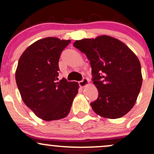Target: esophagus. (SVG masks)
Here are the masks:
<instances>
[{
    "instance_id": "1",
    "label": "esophagus",
    "mask_w": 154,
    "mask_h": 154,
    "mask_svg": "<svg viewBox=\"0 0 154 154\" xmlns=\"http://www.w3.org/2000/svg\"><path fill=\"white\" fill-rule=\"evenodd\" d=\"M88 84V79L87 78H83L82 81L79 82V85L80 87H85Z\"/></svg>"
}]
</instances>
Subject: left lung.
Returning a JSON list of instances; mask_svg holds the SVG:
<instances>
[{
    "mask_svg": "<svg viewBox=\"0 0 154 154\" xmlns=\"http://www.w3.org/2000/svg\"><path fill=\"white\" fill-rule=\"evenodd\" d=\"M74 47L90 60L98 97L91 103L102 117L119 118L136 102L142 84L139 60L124 42L109 36L76 40Z\"/></svg>",
    "mask_w": 154,
    "mask_h": 154,
    "instance_id": "1",
    "label": "left lung"
}]
</instances>
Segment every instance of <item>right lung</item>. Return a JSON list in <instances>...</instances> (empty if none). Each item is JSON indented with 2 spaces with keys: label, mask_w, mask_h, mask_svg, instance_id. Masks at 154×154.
I'll return each instance as SVG.
<instances>
[{
  "label": "right lung",
  "mask_w": 154,
  "mask_h": 154,
  "mask_svg": "<svg viewBox=\"0 0 154 154\" xmlns=\"http://www.w3.org/2000/svg\"><path fill=\"white\" fill-rule=\"evenodd\" d=\"M70 40L46 37L30 45L20 57L16 81L25 104L46 121L66 118L69 113L79 84L58 81V61Z\"/></svg>",
  "instance_id": "obj_1"
}]
</instances>
